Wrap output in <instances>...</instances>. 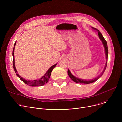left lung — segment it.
Returning a JSON list of instances; mask_svg holds the SVG:
<instances>
[{
    "instance_id": "left-lung-1",
    "label": "left lung",
    "mask_w": 122,
    "mask_h": 122,
    "mask_svg": "<svg viewBox=\"0 0 122 122\" xmlns=\"http://www.w3.org/2000/svg\"><path fill=\"white\" fill-rule=\"evenodd\" d=\"M92 28L93 29H94V30L97 31L98 32V37H99V38L100 39V40L101 41H102V43H103V46H104V49H105V55H106V64H105V67H104V70L100 74V75H99L98 77L94 78V79H91V80H85V79H80V78H78L75 76H74V75H73L72 74V73L69 70V69H68L67 71V73H68V75L69 76V77H70V78L73 81H74V82H75L76 83H84V84H89V83H93L95 81H96L104 73V71H105V69L106 68V66H107V61H108V45H107V43L106 41V40H105V39L104 38L103 36H102V35L101 34V33L100 32V31L94 28V27H92Z\"/></svg>"
}]
</instances>
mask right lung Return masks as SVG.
I'll list each match as a JSON object with an SVG mask.
<instances>
[{
	"label": "right lung",
	"instance_id": "1",
	"mask_svg": "<svg viewBox=\"0 0 122 122\" xmlns=\"http://www.w3.org/2000/svg\"><path fill=\"white\" fill-rule=\"evenodd\" d=\"M16 43V41L15 42V43L14 44L13 49V51H12V56H13V61L12 62H13V66L14 70V71L15 72L17 76H18L20 79V80H21L24 82H25V84H27V85H28L29 86H42V85H44L45 83H47L48 81H49V79L50 77V76H51L52 71L53 70L54 68H55L56 67L57 64H56L54 65L53 66H52L51 67H50L49 68V69L47 71L44 75V76H42L40 79H39V80H33V81H30V80H25V79H23L21 76H20L18 74V72H17V71L16 70V68L15 66L14 51V48H15Z\"/></svg>",
	"mask_w": 122,
	"mask_h": 122
}]
</instances>
